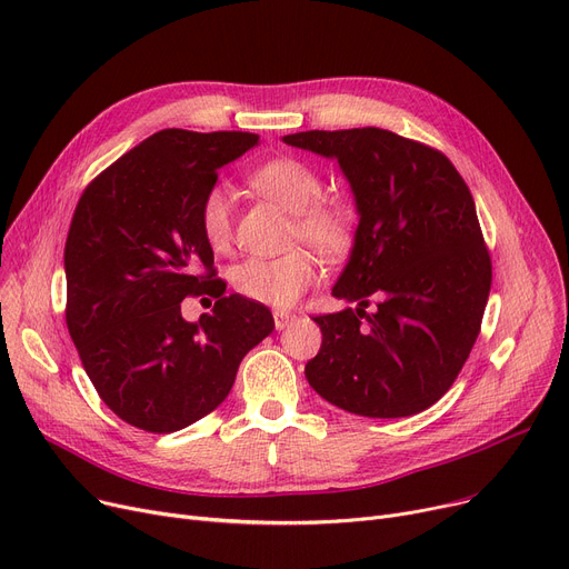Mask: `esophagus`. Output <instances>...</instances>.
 Masks as SVG:
<instances>
[{
    "instance_id": "34e87169",
    "label": "esophagus",
    "mask_w": 569,
    "mask_h": 569,
    "mask_svg": "<svg viewBox=\"0 0 569 569\" xmlns=\"http://www.w3.org/2000/svg\"><path fill=\"white\" fill-rule=\"evenodd\" d=\"M295 318H297V316L290 313V311H274V327L281 332V330H286L288 325L295 322Z\"/></svg>"
}]
</instances>
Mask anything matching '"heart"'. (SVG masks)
Here are the masks:
<instances>
[{"label":"heart","mask_w":569,"mask_h":569,"mask_svg":"<svg viewBox=\"0 0 569 569\" xmlns=\"http://www.w3.org/2000/svg\"><path fill=\"white\" fill-rule=\"evenodd\" d=\"M253 187L295 214L292 237L322 256H339L350 244V217L332 202H320L322 182L313 168L297 159L267 161L251 174ZM198 226L207 247L223 253L232 242V196L212 184L198 207ZM234 290L251 302L286 309L318 279V264L307 251L279 258H247L232 267Z\"/></svg>","instance_id":"b5f03b06"}]
</instances>
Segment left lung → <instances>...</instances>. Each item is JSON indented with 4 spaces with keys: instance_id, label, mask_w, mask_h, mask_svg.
Masks as SVG:
<instances>
[{
    "instance_id": "left-lung-1",
    "label": "left lung",
    "mask_w": 569,
    "mask_h": 569,
    "mask_svg": "<svg viewBox=\"0 0 569 569\" xmlns=\"http://www.w3.org/2000/svg\"><path fill=\"white\" fill-rule=\"evenodd\" d=\"M283 142L337 161L360 219L332 286L337 300L357 307L313 318L322 343L305 369L309 385L362 417L427 410L468 360L491 290L466 182L436 149L376 127ZM371 293L379 309L367 315Z\"/></svg>"
}]
</instances>
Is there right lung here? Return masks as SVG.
<instances>
[{"instance_id":"right-lung-1","label":"right lung","mask_w":569,"mask_h":569,"mask_svg":"<svg viewBox=\"0 0 569 569\" xmlns=\"http://www.w3.org/2000/svg\"><path fill=\"white\" fill-rule=\"evenodd\" d=\"M256 144L244 131L163 129L103 170L76 207L64 249L69 335L103 403L131 427L172 433L198 422L274 330L267 307L223 295L198 226L217 170ZM187 293L217 296L213 313L184 321Z\"/></svg>"}]
</instances>
